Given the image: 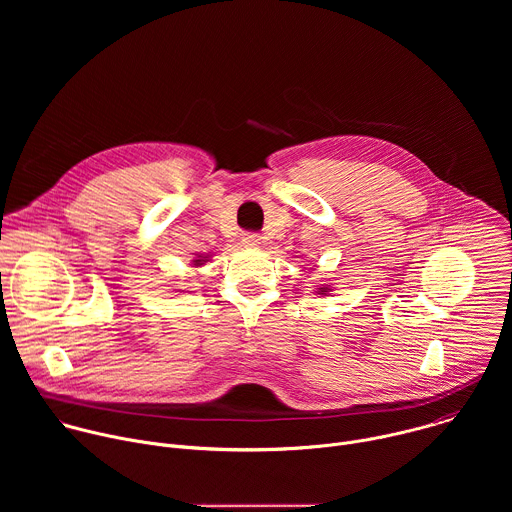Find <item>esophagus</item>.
Masks as SVG:
<instances>
[{
    "label": "esophagus",
    "mask_w": 512,
    "mask_h": 512,
    "mask_svg": "<svg viewBox=\"0 0 512 512\" xmlns=\"http://www.w3.org/2000/svg\"><path fill=\"white\" fill-rule=\"evenodd\" d=\"M243 245L245 247H259L261 245V237L257 233H245L243 235Z\"/></svg>",
    "instance_id": "1"
}]
</instances>
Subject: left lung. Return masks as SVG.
<instances>
[{
    "mask_svg": "<svg viewBox=\"0 0 512 512\" xmlns=\"http://www.w3.org/2000/svg\"><path fill=\"white\" fill-rule=\"evenodd\" d=\"M320 289H322V291H326V287H320Z\"/></svg>",
    "mask_w": 512,
    "mask_h": 512,
    "instance_id": "1",
    "label": "left lung"
}]
</instances>
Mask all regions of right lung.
<instances>
[{"mask_svg":"<svg viewBox=\"0 0 512 512\" xmlns=\"http://www.w3.org/2000/svg\"><path fill=\"white\" fill-rule=\"evenodd\" d=\"M206 259H194V265H202Z\"/></svg>","mask_w":512,"mask_h":512,"instance_id":"right-lung-1","label":"right lung"}]
</instances>
